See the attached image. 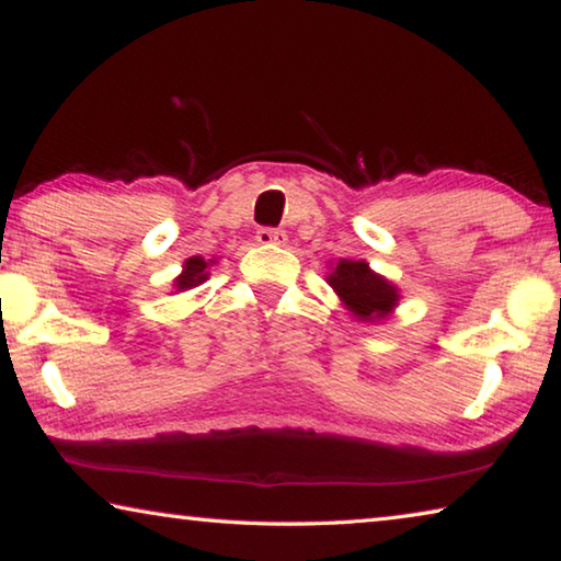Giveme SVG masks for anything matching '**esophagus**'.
<instances>
[{"instance_id": "esophagus-1", "label": "esophagus", "mask_w": 561, "mask_h": 561, "mask_svg": "<svg viewBox=\"0 0 561 561\" xmlns=\"http://www.w3.org/2000/svg\"><path fill=\"white\" fill-rule=\"evenodd\" d=\"M257 242L260 244H284L287 242V232L274 230V227H262V230H257Z\"/></svg>"}]
</instances>
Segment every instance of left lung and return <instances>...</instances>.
<instances>
[{"mask_svg":"<svg viewBox=\"0 0 561 561\" xmlns=\"http://www.w3.org/2000/svg\"><path fill=\"white\" fill-rule=\"evenodd\" d=\"M329 284L360 321H378L396 307L398 291L391 282L368 270L366 262L341 260Z\"/></svg>","mask_w":561,"mask_h":561,"instance_id":"left-lung-1","label":"left lung"}]
</instances>
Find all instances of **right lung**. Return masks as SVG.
Returning a JSON list of instances; mask_svg holds the SVG:
<instances>
[{
    "mask_svg": "<svg viewBox=\"0 0 561 561\" xmlns=\"http://www.w3.org/2000/svg\"><path fill=\"white\" fill-rule=\"evenodd\" d=\"M207 279V262L203 257H190L185 262V272L178 277V289H190V287H197V284H203Z\"/></svg>",
    "mask_w": 561,
    "mask_h": 561,
    "instance_id": "right-lung-1",
    "label": "right lung"
}]
</instances>
